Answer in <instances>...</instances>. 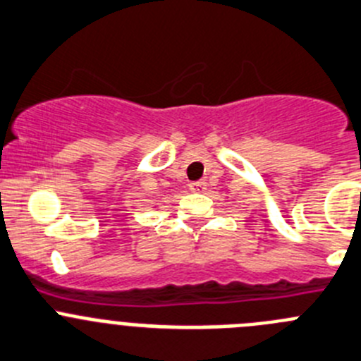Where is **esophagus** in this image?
<instances>
[{
	"instance_id": "obj_1",
	"label": "esophagus",
	"mask_w": 361,
	"mask_h": 361,
	"mask_svg": "<svg viewBox=\"0 0 361 361\" xmlns=\"http://www.w3.org/2000/svg\"><path fill=\"white\" fill-rule=\"evenodd\" d=\"M205 186H207V184H205L204 180H197V183L190 184V190L195 191V193H202V191L205 190Z\"/></svg>"
}]
</instances>
